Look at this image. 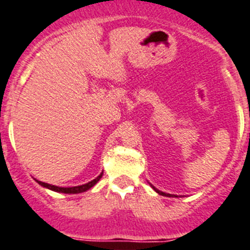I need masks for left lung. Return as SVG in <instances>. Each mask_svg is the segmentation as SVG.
<instances>
[{"instance_id": "left-lung-1", "label": "left lung", "mask_w": 250, "mask_h": 250, "mask_svg": "<svg viewBox=\"0 0 250 250\" xmlns=\"http://www.w3.org/2000/svg\"><path fill=\"white\" fill-rule=\"evenodd\" d=\"M153 188H154V187H153ZM154 190H156L157 193H159V194L161 195H166V197H177V195H172V194H167V193H164V192H161V190H158V189H156V188H154Z\"/></svg>"}]
</instances>
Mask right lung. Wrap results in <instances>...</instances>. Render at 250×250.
<instances>
[{
    "label": "right lung",
    "instance_id": "obj_1",
    "mask_svg": "<svg viewBox=\"0 0 250 250\" xmlns=\"http://www.w3.org/2000/svg\"><path fill=\"white\" fill-rule=\"evenodd\" d=\"M103 175V173H101L100 175H98L97 178L93 179V181L88 182L87 184H83V186H77V187H69V188H63V187H57V186H52V184H48V183H43V182H38V184H41L42 187H46V188H48V189L51 190H55V192H60V193H68V194H76V193H82V192H86V190H88L89 188H92V187L94 186V184L97 183L98 181L101 179V177Z\"/></svg>",
    "mask_w": 250,
    "mask_h": 250
}]
</instances>
